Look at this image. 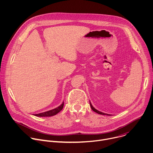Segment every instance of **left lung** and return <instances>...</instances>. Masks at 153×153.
<instances>
[{"instance_id": "8db88e82", "label": "left lung", "mask_w": 153, "mask_h": 153, "mask_svg": "<svg viewBox=\"0 0 153 153\" xmlns=\"http://www.w3.org/2000/svg\"><path fill=\"white\" fill-rule=\"evenodd\" d=\"M90 106H91V109L93 110V111H94V112H96V113H97V114H102V115H107V116H111V114H106V113H102V112H101V111H98L97 110H96V108H94L93 106V105H92V104L91 103V102H90Z\"/></svg>"}]
</instances>
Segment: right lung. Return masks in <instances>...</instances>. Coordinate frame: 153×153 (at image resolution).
Instances as JSON below:
<instances>
[{"label": "right lung", "mask_w": 153, "mask_h": 153, "mask_svg": "<svg viewBox=\"0 0 153 153\" xmlns=\"http://www.w3.org/2000/svg\"><path fill=\"white\" fill-rule=\"evenodd\" d=\"M63 105L64 103L63 102L60 106H59L58 107L53 109L51 110L48 111H45L43 113H39V114H33L35 116H37V117H50V116H54L56 114H57L58 113H59L63 107Z\"/></svg>", "instance_id": "right-lung-1"}]
</instances>
